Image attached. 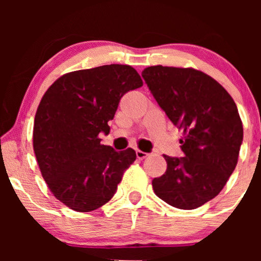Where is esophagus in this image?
I'll return each instance as SVG.
<instances>
[{
    "label": "esophagus",
    "mask_w": 261,
    "mask_h": 261,
    "mask_svg": "<svg viewBox=\"0 0 261 261\" xmlns=\"http://www.w3.org/2000/svg\"><path fill=\"white\" fill-rule=\"evenodd\" d=\"M147 155H148V153H146V152L140 151V149H137V151H136V157H137V160H145V158L147 157Z\"/></svg>",
    "instance_id": "34e87169"
}]
</instances>
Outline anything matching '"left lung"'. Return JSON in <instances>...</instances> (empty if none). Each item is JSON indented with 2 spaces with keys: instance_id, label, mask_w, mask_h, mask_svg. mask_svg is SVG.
I'll return each instance as SVG.
<instances>
[{
  "instance_id": "left-lung-1",
  "label": "left lung",
  "mask_w": 261,
  "mask_h": 261,
  "mask_svg": "<svg viewBox=\"0 0 261 261\" xmlns=\"http://www.w3.org/2000/svg\"><path fill=\"white\" fill-rule=\"evenodd\" d=\"M142 77L184 134V157L164 154L167 170L152 180L154 194L173 207H200L220 194L238 162L243 125L234 100L217 81L194 68L151 66Z\"/></svg>"
}]
</instances>
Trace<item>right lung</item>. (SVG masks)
I'll return each mask as SVG.
<instances>
[{
  "label": "right lung",
  "mask_w": 261,
  "mask_h": 261,
  "mask_svg": "<svg viewBox=\"0 0 261 261\" xmlns=\"http://www.w3.org/2000/svg\"><path fill=\"white\" fill-rule=\"evenodd\" d=\"M142 80L128 65L73 71L56 80L35 114L33 147L54 196L79 212L99 208L114 196L124 172L136 160L133 148L100 143L121 97Z\"/></svg>",
  "instance_id": "add662e5"
}]
</instances>
